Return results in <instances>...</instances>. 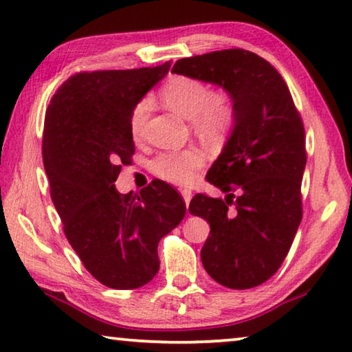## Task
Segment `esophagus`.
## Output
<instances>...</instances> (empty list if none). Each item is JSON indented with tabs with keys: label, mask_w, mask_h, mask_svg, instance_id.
Segmentation results:
<instances>
[{
	"label": "esophagus",
	"mask_w": 352,
	"mask_h": 352,
	"mask_svg": "<svg viewBox=\"0 0 352 352\" xmlns=\"http://www.w3.org/2000/svg\"><path fill=\"white\" fill-rule=\"evenodd\" d=\"M181 193H182L184 203H186V206H187V209H188V204H190V201H192V192H190V190H187V188H184Z\"/></svg>",
	"instance_id": "esophagus-1"
}]
</instances>
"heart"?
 Listing matches in <instances>:
<instances>
[{
    "label": "heart",
    "instance_id": "heart-1",
    "mask_svg": "<svg viewBox=\"0 0 352 352\" xmlns=\"http://www.w3.org/2000/svg\"><path fill=\"white\" fill-rule=\"evenodd\" d=\"M159 95L170 111L192 122L201 135H221L234 122L235 111L230 96L228 94H212L209 85L199 79L175 76L166 80ZM148 113V100L138 101L132 109L129 129L134 137L142 134ZM203 164L204 154L199 149L188 148L160 154L153 162V170L165 181L177 186H188L197 179V171Z\"/></svg>",
    "mask_w": 352,
    "mask_h": 352
}]
</instances>
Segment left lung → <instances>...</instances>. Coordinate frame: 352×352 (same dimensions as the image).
Wrapping results in <instances>:
<instances>
[{
	"label": "left lung",
	"instance_id": "obj_1",
	"mask_svg": "<svg viewBox=\"0 0 352 352\" xmlns=\"http://www.w3.org/2000/svg\"><path fill=\"white\" fill-rule=\"evenodd\" d=\"M171 73L214 84L232 100V129L206 176L228 195H195L188 212L210 224L201 250L210 278L228 289H252L278 272L301 223V117L280 74L251 51L179 59Z\"/></svg>",
	"mask_w": 352,
	"mask_h": 352
}]
</instances>
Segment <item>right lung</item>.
Masks as SVG:
<instances>
[{
	"mask_svg": "<svg viewBox=\"0 0 352 352\" xmlns=\"http://www.w3.org/2000/svg\"><path fill=\"white\" fill-rule=\"evenodd\" d=\"M153 68L78 73L46 109L43 165L63 232L89 273L111 289L143 287L159 272L157 245L186 215L175 188L155 179L122 195L115 181L135 151L134 106L166 76Z\"/></svg>",
	"mask_w": 352,
	"mask_h": 352,
	"instance_id": "obj_1",
	"label": "right lung"
}]
</instances>
